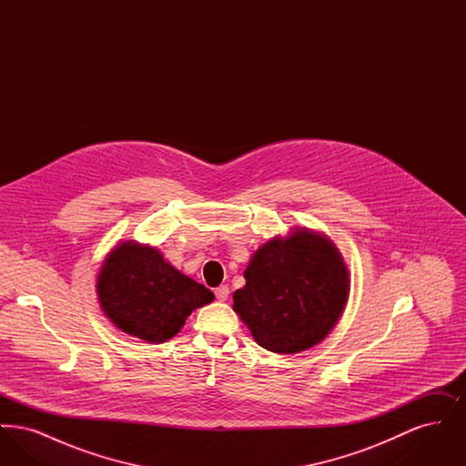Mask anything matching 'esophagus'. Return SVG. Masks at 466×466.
Returning a JSON list of instances; mask_svg holds the SVG:
<instances>
[{
  "label": "esophagus",
  "mask_w": 466,
  "mask_h": 466,
  "mask_svg": "<svg viewBox=\"0 0 466 466\" xmlns=\"http://www.w3.org/2000/svg\"><path fill=\"white\" fill-rule=\"evenodd\" d=\"M228 293H230V289L227 285H222V287H218V289H215V297H217V300H227L228 299Z\"/></svg>",
  "instance_id": "obj_1"
}]
</instances>
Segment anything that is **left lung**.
<instances>
[{
    "label": "left lung",
    "instance_id": "8db88e82",
    "mask_svg": "<svg viewBox=\"0 0 466 466\" xmlns=\"http://www.w3.org/2000/svg\"><path fill=\"white\" fill-rule=\"evenodd\" d=\"M234 291V310L257 344L291 355L321 342L350 297V272L335 244L309 228L260 246Z\"/></svg>",
    "mask_w": 466,
    "mask_h": 466
}]
</instances>
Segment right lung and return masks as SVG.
I'll use <instances>...</instances> for the list:
<instances>
[{
    "label": "right lung",
    "mask_w": 466,
    "mask_h": 466,
    "mask_svg": "<svg viewBox=\"0 0 466 466\" xmlns=\"http://www.w3.org/2000/svg\"><path fill=\"white\" fill-rule=\"evenodd\" d=\"M101 309L111 323L152 344L175 337L192 310L215 295L164 260L152 246H115L97 276Z\"/></svg>",
    "instance_id": "right-lung-1"
}]
</instances>
